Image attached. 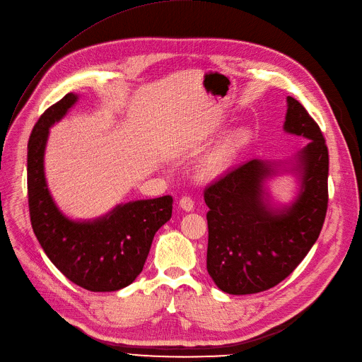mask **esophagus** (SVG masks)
Returning a JSON list of instances; mask_svg holds the SVG:
<instances>
[{"label": "esophagus", "mask_w": 362, "mask_h": 362, "mask_svg": "<svg viewBox=\"0 0 362 362\" xmlns=\"http://www.w3.org/2000/svg\"><path fill=\"white\" fill-rule=\"evenodd\" d=\"M179 206H180L183 211L189 212V211L194 209V201H192V198H189V197H183V198L179 201Z\"/></svg>", "instance_id": "1"}]
</instances>
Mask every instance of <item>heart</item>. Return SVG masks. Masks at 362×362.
<instances>
[{
  "label": "heart",
  "instance_id": "obj_1",
  "mask_svg": "<svg viewBox=\"0 0 362 362\" xmlns=\"http://www.w3.org/2000/svg\"><path fill=\"white\" fill-rule=\"evenodd\" d=\"M246 139L245 131H234L223 138L198 167V176L204 180L215 179L233 163Z\"/></svg>",
  "mask_w": 362,
  "mask_h": 362
}]
</instances>
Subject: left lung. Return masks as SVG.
Listing matches in <instances>:
<instances>
[{
	"label": "left lung",
	"mask_w": 362,
	"mask_h": 362,
	"mask_svg": "<svg viewBox=\"0 0 362 362\" xmlns=\"http://www.w3.org/2000/svg\"><path fill=\"white\" fill-rule=\"evenodd\" d=\"M282 128L307 142L293 157L249 160L205 189L206 269L231 296L256 294L285 279L316 243L325 223L329 154L323 134L291 95ZM281 175H291L298 185L286 204L270 197L269 183Z\"/></svg>",
	"instance_id": "left-lung-1"
}]
</instances>
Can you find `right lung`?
<instances>
[{
  "label": "right lung",
  "instance_id": "add662e5",
  "mask_svg": "<svg viewBox=\"0 0 362 362\" xmlns=\"http://www.w3.org/2000/svg\"><path fill=\"white\" fill-rule=\"evenodd\" d=\"M68 93L39 117L28 146L30 221L39 243L55 267L93 293L122 290L141 274L157 230L172 218V197L117 204L90 220L71 218L55 202L45 173L49 129L77 105Z\"/></svg>",
  "mask_w": 362,
  "mask_h": 362
}]
</instances>
